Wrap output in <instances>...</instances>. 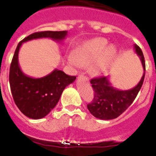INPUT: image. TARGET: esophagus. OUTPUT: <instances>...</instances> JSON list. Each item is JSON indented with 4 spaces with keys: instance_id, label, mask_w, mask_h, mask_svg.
Instances as JSON below:
<instances>
[{
    "instance_id": "esophagus-1",
    "label": "esophagus",
    "mask_w": 156,
    "mask_h": 156,
    "mask_svg": "<svg viewBox=\"0 0 156 156\" xmlns=\"http://www.w3.org/2000/svg\"><path fill=\"white\" fill-rule=\"evenodd\" d=\"M78 78H79V79H84V80H88V78L87 76H84L83 74H80L79 76H78Z\"/></svg>"
}]
</instances>
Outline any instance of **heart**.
<instances>
[{"label": "heart", "instance_id": "obj_1", "mask_svg": "<svg viewBox=\"0 0 156 156\" xmlns=\"http://www.w3.org/2000/svg\"><path fill=\"white\" fill-rule=\"evenodd\" d=\"M108 40L103 38H95L88 40L77 47L73 56L69 60L76 66L90 65V70L96 76L107 73L117 54L116 47L108 46Z\"/></svg>", "mask_w": 156, "mask_h": 156}]
</instances>
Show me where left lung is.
Segmentation results:
<instances>
[{"mask_svg":"<svg viewBox=\"0 0 156 156\" xmlns=\"http://www.w3.org/2000/svg\"><path fill=\"white\" fill-rule=\"evenodd\" d=\"M134 48L144 69L141 79L135 87L128 90L114 88L110 83L108 76L94 78L90 80L94 91V98L92 103L87 105V108L95 118L102 120L114 119L126 111L135 101L144 82L145 62L141 48L136 44L134 45Z\"/></svg>","mask_w":156,"mask_h":156,"instance_id":"8db88e82","label":"left lung"}]
</instances>
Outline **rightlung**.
<instances>
[{"instance_id": "1", "label": "right lung", "mask_w": 156, "mask_h": 156, "mask_svg": "<svg viewBox=\"0 0 156 156\" xmlns=\"http://www.w3.org/2000/svg\"><path fill=\"white\" fill-rule=\"evenodd\" d=\"M67 31H39L31 34L18 43L11 67L9 82L15 104L21 113L31 119H41L52 111L59 101L63 90L76 77L66 75L57 69L41 78H33L21 71L18 52L24 42L37 38H48L56 42L65 39Z\"/></svg>"}]
</instances>
